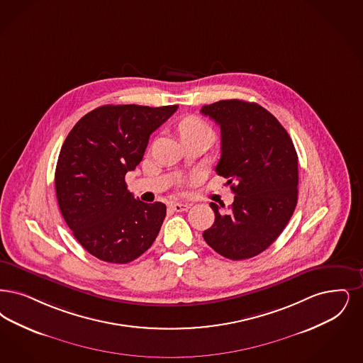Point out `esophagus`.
Masks as SVG:
<instances>
[{
  "label": "esophagus",
  "instance_id": "esophagus-1",
  "mask_svg": "<svg viewBox=\"0 0 363 363\" xmlns=\"http://www.w3.org/2000/svg\"><path fill=\"white\" fill-rule=\"evenodd\" d=\"M170 208L175 212H185L190 208V205L189 203H170Z\"/></svg>",
  "mask_w": 363,
  "mask_h": 363
}]
</instances>
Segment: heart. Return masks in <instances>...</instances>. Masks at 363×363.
Segmentation results:
<instances>
[{
	"label": "heart",
	"mask_w": 363,
	"mask_h": 363,
	"mask_svg": "<svg viewBox=\"0 0 363 363\" xmlns=\"http://www.w3.org/2000/svg\"><path fill=\"white\" fill-rule=\"evenodd\" d=\"M179 133H181V138L191 136V135H203V136H209L213 139L212 128L200 117L196 116L186 117L179 124Z\"/></svg>",
	"instance_id": "b5f03b06"
}]
</instances>
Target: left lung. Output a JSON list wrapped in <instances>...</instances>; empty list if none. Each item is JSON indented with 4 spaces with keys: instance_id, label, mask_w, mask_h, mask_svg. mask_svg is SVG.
<instances>
[{
    "instance_id": "8db88e82",
    "label": "left lung",
    "mask_w": 363,
    "mask_h": 363,
    "mask_svg": "<svg viewBox=\"0 0 363 363\" xmlns=\"http://www.w3.org/2000/svg\"><path fill=\"white\" fill-rule=\"evenodd\" d=\"M201 113L221 130L216 173L228 178L235 200L211 203L215 223L205 242L220 255L242 261L270 246L289 221L298 196V157L289 133L255 102L221 100Z\"/></svg>"
}]
</instances>
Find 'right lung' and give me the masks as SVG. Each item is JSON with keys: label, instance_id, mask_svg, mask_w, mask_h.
Segmentation results:
<instances>
[{"label": "right lung", "instance_id": "1", "mask_svg": "<svg viewBox=\"0 0 363 363\" xmlns=\"http://www.w3.org/2000/svg\"><path fill=\"white\" fill-rule=\"evenodd\" d=\"M177 109L178 105H104L67 135L55 170L59 209L93 257L128 263L157 239L166 205L135 199L124 178L143 160L150 135Z\"/></svg>", "mask_w": 363, "mask_h": 363}]
</instances>
